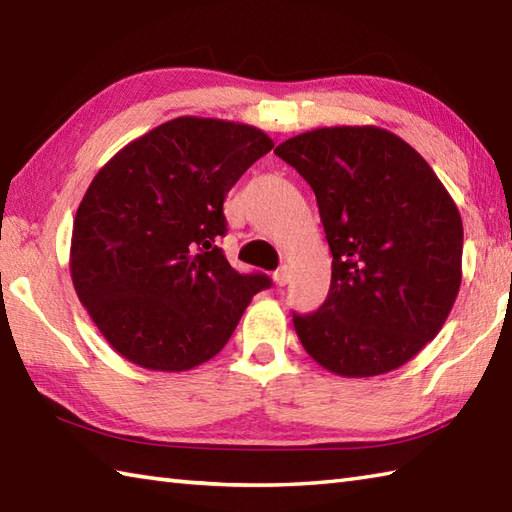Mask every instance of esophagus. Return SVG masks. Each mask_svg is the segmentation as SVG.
Segmentation results:
<instances>
[{
    "label": "esophagus",
    "mask_w": 512,
    "mask_h": 512,
    "mask_svg": "<svg viewBox=\"0 0 512 512\" xmlns=\"http://www.w3.org/2000/svg\"><path fill=\"white\" fill-rule=\"evenodd\" d=\"M273 281H275L277 286H286V284H288V268L284 266V268L275 270V273H273Z\"/></svg>",
    "instance_id": "esophagus-1"
}]
</instances>
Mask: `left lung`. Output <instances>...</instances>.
Listing matches in <instances>:
<instances>
[{
  "mask_svg": "<svg viewBox=\"0 0 512 512\" xmlns=\"http://www.w3.org/2000/svg\"><path fill=\"white\" fill-rule=\"evenodd\" d=\"M275 154L317 195L332 253L328 299L292 314L299 341L332 374L367 378L436 339L462 284V217L416 149L374 125L321 127Z\"/></svg>",
  "mask_w": 512,
  "mask_h": 512,
  "instance_id": "1",
  "label": "left lung"
}]
</instances>
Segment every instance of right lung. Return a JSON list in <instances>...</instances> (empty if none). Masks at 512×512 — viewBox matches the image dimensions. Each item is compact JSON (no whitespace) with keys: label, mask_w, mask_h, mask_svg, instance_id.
Listing matches in <instances>:
<instances>
[{"label":"right lung","mask_w":512,"mask_h":512,"mask_svg":"<svg viewBox=\"0 0 512 512\" xmlns=\"http://www.w3.org/2000/svg\"><path fill=\"white\" fill-rule=\"evenodd\" d=\"M275 147L262 129L180 116L125 145L96 173L74 217L76 295L114 350L138 367L184 372L231 339L270 288L217 246L224 198Z\"/></svg>","instance_id":"1"}]
</instances>
